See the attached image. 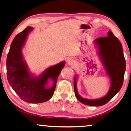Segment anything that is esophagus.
Returning <instances> with one entry per match:
<instances>
[{
    "instance_id": "34e87169",
    "label": "esophagus",
    "mask_w": 131,
    "mask_h": 131,
    "mask_svg": "<svg viewBox=\"0 0 131 131\" xmlns=\"http://www.w3.org/2000/svg\"><path fill=\"white\" fill-rule=\"evenodd\" d=\"M68 63L69 65L72 66V65H74V64L75 63V61L74 59H70L68 60Z\"/></svg>"
}]
</instances>
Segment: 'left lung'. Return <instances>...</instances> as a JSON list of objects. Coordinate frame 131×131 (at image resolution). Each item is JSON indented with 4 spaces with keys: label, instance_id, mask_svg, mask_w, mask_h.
Instances as JSON below:
<instances>
[{
    "label": "left lung",
    "instance_id": "left-lung-1",
    "mask_svg": "<svg viewBox=\"0 0 131 131\" xmlns=\"http://www.w3.org/2000/svg\"><path fill=\"white\" fill-rule=\"evenodd\" d=\"M94 43L99 47V54L106 72L111 80L109 91L102 98L97 100H88L82 98L78 94L75 77L73 78V84L75 96L80 102L88 106H100L109 102L121 90L124 79L126 62L122 44L111 31L107 32V37L95 39Z\"/></svg>",
    "mask_w": 131,
    "mask_h": 131
}]
</instances>
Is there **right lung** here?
<instances>
[{"mask_svg":"<svg viewBox=\"0 0 131 131\" xmlns=\"http://www.w3.org/2000/svg\"><path fill=\"white\" fill-rule=\"evenodd\" d=\"M32 29L31 27H27L13 40L7 56V78L12 89L23 101L40 103L47 102L53 96L58 78L65 62L50 66L39 77H32L22 54V49ZM49 79L53 80V85L48 89L46 85Z\"/></svg>","mask_w":131,"mask_h":131,"instance_id":"1","label":"right lung"}]
</instances>
